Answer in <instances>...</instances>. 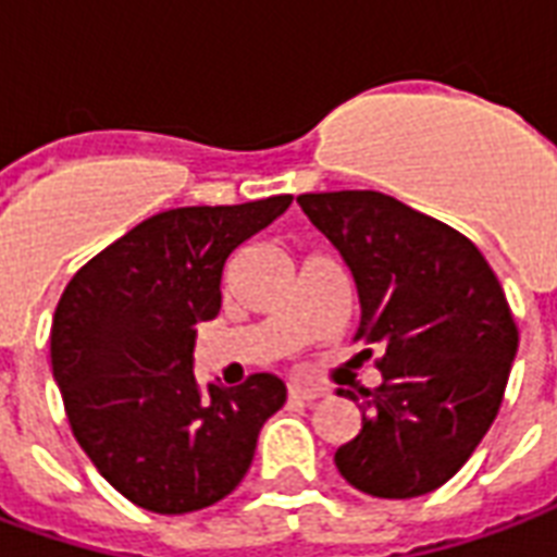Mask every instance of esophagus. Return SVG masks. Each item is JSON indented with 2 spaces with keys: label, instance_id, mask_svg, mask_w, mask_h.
Masks as SVG:
<instances>
[{
  "label": "esophagus",
  "instance_id": "1",
  "mask_svg": "<svg viewBox=\"0 0 557 557\" xmlns=\"http://www.w3.org/2000/svg\"><path fill=\"white\" fill-rule=\"evenodd\" d=\"M324 395H327L324 386H312V383H300V381L289 383V398H298V401H307V405L321 401Z\"/></svg>",
  "mask_w": 557,
  "mask_h": 557
}]
</instances>
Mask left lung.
<instances>
[{"label": "left lung", "instance_id": "obj_1", "mask_svg": "<svg viewBox=\"0 0 557 557\" xmlns=\"http://www.w3.org/2000/svg\"><path fill=\"white\" fill-rule=\"evenodd\" d=\"M298 203L351 268L354 342L383 348L381 386L342 389L360 401L362 428L336 451V469L377 498L434 493L472 457L505 398L520 331L502 283L463 233L389 195L321 191Z\"/></svg>", "mask_w": 557, "mask_h": 557}]
</instances>
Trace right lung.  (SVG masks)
<instances>
[{
    "label": "right lung",
    "mask_w": 557,
    "mask_h": 557,
    "mask_svg": "<svg viewBox=\"0 0 557 557\" xmlns=\"http://www.w3.org/2000/svg\"><path fill=\"white\" fill-rule=\"evenodd\" d=\"M292 203L183 206L132 226L85 262L49 333L70 431L100 475L152 513L209 508L242 484L259 431L286 405L274 374L195 377L200 321L221 310L230 253Z\"/></svg>",
    "instance_id": "obj_1"
}]
</instances>
